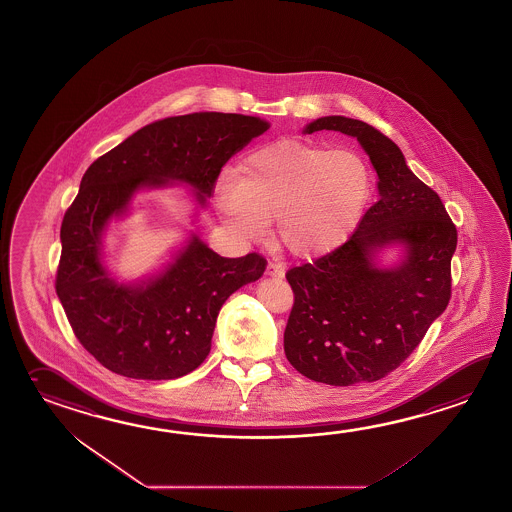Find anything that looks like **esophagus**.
Returning <instances> with one entry per match:
<instances>
[{
  "mask_svg": "<svg viewBox=\"0 0 512 512\" xmlns=\"http://www.w3.org/2000/svg\"><path fill=\"white\" fill-rule=\"evenodd\" d=\"M267 276H271V278H283V276H285V267H283V263L271 261V263H269V267H267Z\"/></svg>",
  "mask_w": 512,
  "mask_h": 512,
  "instance_id": "esophagus-1",
  "label": "esophagus"
}]
</instances>
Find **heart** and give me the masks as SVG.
I'll return each mask as SVG.
<instances>
[{"label": "heart", "mask_w": 512, "mask_h": 512, "mask_svg": "<svg viewBox=\"0 0 512 512\" xmlns=\"http://www.w3.org/2000/svg\"><path fill=\"white\" fill-rule=\"evenodd\" d=\"M372 196L360 152L283 140L245 156L214 189V207L241 240H261L278 218V240L294 256L338 249L358 229Z\"/></svg>", "instance_id": "1"}]
</instances>
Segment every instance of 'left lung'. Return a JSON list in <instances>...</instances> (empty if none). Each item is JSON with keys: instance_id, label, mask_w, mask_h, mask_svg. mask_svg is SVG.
Returning <instances> with one entry per match:
<instances>
[{"instance_id": "8db88e82", "label": "left lung", "mask_w": 512, "mask_h": 512, "mask_svg": "<svg viewBox=\"0 0 512 512\" xmlns=\"http://www.w3.org/2000/svg\"><path fill=\"white\" fill-rule=\"evenodd\" d=\"M316 131L358 140L378 174L380 200L351 240L287 272L294 307L283 349L309 380L347 387L398 369L447 309L458 234L394 141L345 116L318 118L303 134ZM387 250L399 251L392 264L380 260Z\"/></svg>"}]
</instances>
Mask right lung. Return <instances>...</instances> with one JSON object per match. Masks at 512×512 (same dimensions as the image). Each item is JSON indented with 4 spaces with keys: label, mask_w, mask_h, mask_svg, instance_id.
I'll return each instance as SVG.
<instances>
[{
    "label": "right lung",
    "mask_w": 512,
    "mask_h": 512,
    "mask_svg": "<svg viewBox=\"0 0 512 512\" xmlns=\"http://www.w3.org/2000/svg\"><path fill=\"white\" fill-rule=\"evenodd\" d=\"M269 127L258 116L223 112L167 118L134 132L83 174L61 223L56 292L76 338L103 367L134 380H174L209 356L221 305L260 280L265 258H223L189 231L160 269L120 281L105 263V234L131 214L140 192L191 186L201 211L221 167Z\"/></svg>",
    "instance_id": "obj_1"
}]
</instances>
